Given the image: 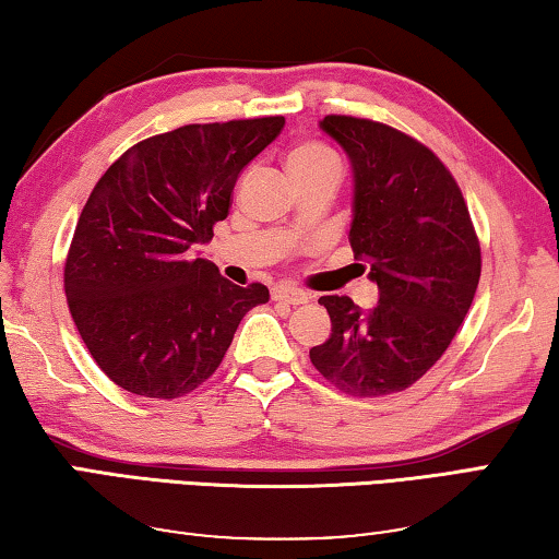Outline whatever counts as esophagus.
I'll list each match as a JSON object with an SVG mask.
<instances>
[{"instance_id":"esophagus-1","label":"esophagus","mask_w":559,"mask_h":559,"mask_svg":"<svg viewBox=\"0 0 559 559\" xmlns=\"http://www.w3.org/2000/svg\"><path fill=\"white\" fill-rule=\"evenodd\" d=\"M272 299L274 301H285V305H307L309 295L292 285H277L272 289Z\"/></svg>"}]
</instances>
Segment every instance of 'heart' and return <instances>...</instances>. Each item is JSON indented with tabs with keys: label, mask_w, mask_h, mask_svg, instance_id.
<instances>
[{
	"label": "heart",
	"mask_w": 559,
	"mask_h": 559,
	"mask_svg": "<svg viewBox=\"0 0 559 559\" xmlns=\"http://www.w3.org/2000/svg\"><path fill=\"white\" fill-rule=\"evenodd\" d=\"M326 166H340V158H336V153L332 148H326L322 143H301L287 158L289 173L314 170Z\"/></svg>",
	"instance_id": "b5f03b06"
}]
</instances>
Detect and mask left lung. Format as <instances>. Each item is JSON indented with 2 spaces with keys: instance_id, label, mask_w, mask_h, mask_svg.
Segmentation results:
<instances>
[{
  "instance_id": "left-lung-1",
  "label": "left lung",
  "mask_w": 559,
  "mask_h": 559,
  "mask_svg": "<svg viewBox=\"0 0 559 559\" xmlns=\"http://www.w3.org/2000/svg\"><path fill=\"white\" fill-rule=\"evenodd\" d=\"M319 128L349 155V242L369 262L377 307L319 299L332 334L309 349L314 369L349 396L408 389L441 359L480 280V245L459 182L424 143L377 121L324 116Z\"/></svg>"
}]
</instances>
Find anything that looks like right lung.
Returning a JSON list of instances; mask_svg holds the SVG:
<instances>
[{
    "label": "right lung",
    "mask_w": 559,
    "mask_h": 559,
    "mask_svg": "<svg viewBox=\"0 0 559 559\" xmlns=\"http://www.w3.org/2000/svg\"><path fill=\"white\" fill-rule=\"evenodd\" d=\"M282 128V116L182 126L135 143L96 182L63 287L86 349L121 389L186 396L213 377L242 317L270 299L193 250L213 240L242 168Z\"/></svg>",
    "instance_id": "1"
}]
</instances>
